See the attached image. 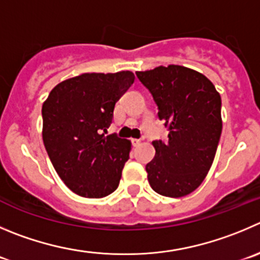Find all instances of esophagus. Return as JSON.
<instances>
[{
	"mask_svg": "<svg viewBox=\"0 0 260 260\" xmlns=\"http://www.w3.org/2000/svg\"><path fill=\"white\" fill-rule=\"evenodd\" d=\"M132 143H133V145H134V147H138V145H140V140L139 139H133L132 140Z\"/></svg>",
	"mask_w": 260,
	"mask_h": 260,
	"instance_id": "esophagus-1",
	"label": "esophagus"
}]
</instances>
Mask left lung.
<instances>
[{
    "instance_id": "1",
    "label": "left lung",
    "mask_w": 260,
    "mask_h": 260,
    "mask_svg": "<svg viewBox=\"0 0 260 260\" xmlns=\"http://www.w3.org/2000/svg\"><path fill=\"white\" fill-rule=\"evenodd\" d=\"M137 76L170 132L166 142L152 143L155 155L145 166L148 181L158 194L185 197L202 184L213 163L222 133L221 95L209 79L184 66H158Z\"/></svg>"
}]
</instances>
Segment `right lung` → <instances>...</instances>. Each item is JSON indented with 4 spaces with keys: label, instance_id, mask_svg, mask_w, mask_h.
<instances>
[{
    "label": "right lung",
    "instance_id": "right-lung-1",
    "mask_svg": "<svg viewBox=\"0 0 260 260\" xmlns=\"http://www.w3.org/2000/svg\"><path fill=\"white\" fill-rule=\"evenodd\" d=\"M134 79L132 71L83 74L54 86L43 103L44 147L61 180L80 197H107L120 184L132 143L105 134Z\"/></svg>",
    "mask_w": 260,
    "mask_h": 260
}]
</instances>
